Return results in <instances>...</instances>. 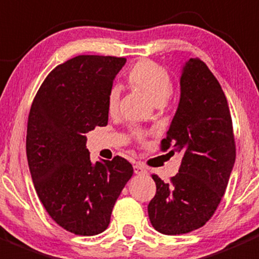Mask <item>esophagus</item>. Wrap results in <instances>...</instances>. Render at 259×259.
<instances>
[{
	"mask_svg": "<svg viewBox=\"0 0 259 259\" xmlns=\"http://www.w3.org/2000/svg\"><path fill=\"white\" fill-rule=\"evenodd\" d=\"M134 171H135V174H145L146 169L142 163H137V164H134Z\"/></svg>",
	"mask_w": 259,
	"mask_h": 259,
	"instance_id": "obj_1",
	"label": "esophagus"
}]
</instances>
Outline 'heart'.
I'll list each match as a JSON object with an SVG mask.
<instances>
[{"mask_svg":"<svg viewBox=\"0 0 259 259\" xmlns=\"http://www.w3.org/2000/svg\"><path fill=\"white\" fill-rule=\"evenodd\" d=\"M127 81L130 85L144 91L158 105L168 100L173 93V80L165 67L151 60H140L127 72ZM120 90L111 88L106 96V110L110 115H115L119 110ZM132 137L138 143H144L146 133L140 127L132 129Z\"/></svg>","mask_w":259,"mask_h":259,"instance_id":"obj_1","label":"heart"}]
</instances>
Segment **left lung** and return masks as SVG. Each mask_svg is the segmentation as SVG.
<instances>
[{"label": "left lung", "mask_w": 259, "mask_h": 259, "mask_svg": "<svg viewBox=\"0 0 259 259\" xmlns=\"http://www.w3.org/2000/svg\"><path fill=\"white\" fill-rule=\"evenodd\" d=\"M180 101L161 151H182L179 173L164 183L151 174L156 193L148 205L151 226L168 236L204 226L218 208L236 160V140L226 95L207 65L190 59L180 77Z\"/></svg>", "instance_id": "left-lung-1"}]
</instances>
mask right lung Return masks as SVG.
<instances>
[{"instance_id": "obj_1", "label": "right lung", "mask_w": 259, "mask_h": 259, "mask_svg": "<svg viewBox=\"0 0 259 259\" xmlns=\"http://www.w3.org/2000/svg\"><path fill=\"white\" fill-rule=\"evenodd\" d=\"M126 59L79 55L41 83L27 121L26 154L33 185L49 215L77 236L108 228L133 165L121 156L91 163L86 133L108 125L106 96Z\"/></svg>"}]
</instances>
